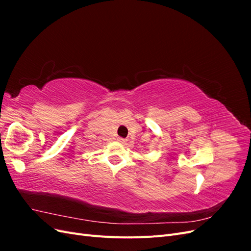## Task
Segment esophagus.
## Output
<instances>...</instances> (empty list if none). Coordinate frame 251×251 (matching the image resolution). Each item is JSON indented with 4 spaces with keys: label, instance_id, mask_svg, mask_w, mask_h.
Segmentation results:
<instances>
[{
    "label": "esophagus",
    "instance_id": "1",
    "mask_svg": "<svg viewBox=\"0 0 251 251\" xmlns=\"http://www.w3.org/2000/svg\"><path fill=\"white\" fill-rule=\"evenodd\" d=\"M117 140H118L119 142H121V143H125V142H126V139L121 138V137H118V138H117Z\"/></svg>",
    "mask_w": 251,
    "mask_h": 251
}]
</instances>
